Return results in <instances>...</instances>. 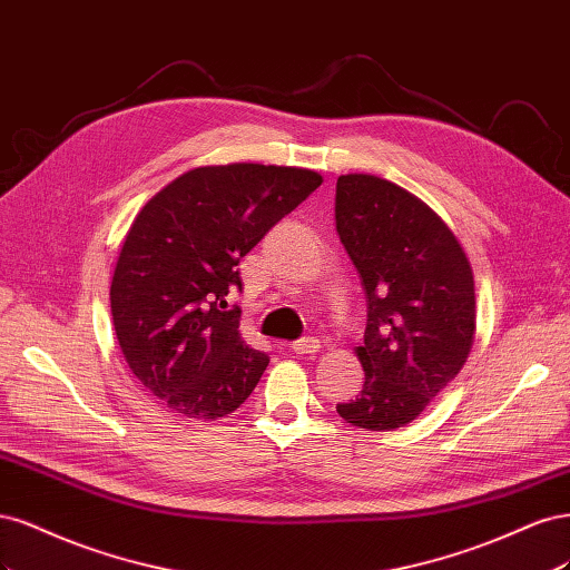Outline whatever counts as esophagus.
Segmentation results:
<instances>
[{"label":"esophagus","mask_w":570,"mask_h":570,"mask_svg":"<svg viewBox=\"0 0 570 570\" xmlns=\"http://www.w3.org/2000/svg\"><path fill=\"white\" fill-rule=\"evenodd\" d=\"M291 351L296 353V355H312V353H317V351H320V338H315V336H303V338L291 343Z\"/></svg>","instance_id":"obj_1"}]
</instances>
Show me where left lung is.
<instances>
[{
    "instance_id": "1",
    "label": "left lung",
    "mask_w": 570,
    "mask_h": 570,
    "mask_svg": "<svg viewBox=\"0 0 570 570\" xmlns=\"http://www.w3.org/2000/svg\"><path fill=\"white\" fill-rule=\"evenodd\" d=\"M336 232L366 293L360 395L336 412L366 431L410 424L462 372L475 334L473 272L421 198L376 175H341Z\"/></svg>"
}]
</instances>
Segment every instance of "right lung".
<instances>
[{"instance_id":"1","label":"right lung","mask_w":570,"mask_h":570,"mask_svg":"<svg viewBox=\"0 0 570 570\" xmlns=\"http://www.w3.org/2000/svg\"><path fill=\"white\" fill-rule=\"evenodd\" d=\"M322 185L284 165L194 168L163 187L125 236L111 315L120 351L149 395L179 419H219L258 385L269 357L238 334V261Z\"/></svg>"}]
</instances>
